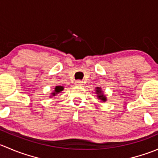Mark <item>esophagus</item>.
I'll return each mask as SVG.
<instances>
[{
    "label": "esophagus",
    "mask_w": 158,
    "mask_h": 158,
    "mask_svg": "<svg viewBox=\"0 0 158 158\" xmlns=\"http://www.w3.org/2000/svg\"><path fill=\"white\" fill-rule=\"evenodd\" d=\"M82 83H83V82H82V81H81V80H76V85H79V86H81V85H83Z\"/></svg>",
    "instance_id": "34e87169"
}]
</instances>
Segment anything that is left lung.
<instances>
[{"label": "left lung", "mask_w": 158, "mask_h": 158, "mask_svg": "<svg viewBox=\"0 0 158 158\" xmlns=\"http://www.w3.org/2000/svg\"><path fill=\"white\" fill-rule=\"evenodd\" d=\"M95 94H96L97 98L101 100V102H106L107 101V97L105 95L104 92H102V88H100V87H96L95 89Z\"/></svg>", "instance_id": "1"}]
</instances>
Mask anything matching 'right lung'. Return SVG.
Returning <instances> with one entry per match:
<instances>
[{"label":"right lung","instance_id":"right-lung-1","mask_svg":"<svg viewBox=\"0 0 158 158\" xmlns=\"http://www.w3.org/2000/svg\"><path fill=\"white\" fill-rule=\"evenodd\" d=\"M63 89H64V87L63 86H60V85H56V86H55L53 92H51V94L49 95V98H52V96H56L57 94L61 92Z\"/></svg>","mask_w":158,"mask_h":158}]
</instances>
